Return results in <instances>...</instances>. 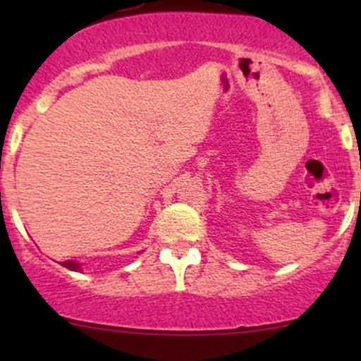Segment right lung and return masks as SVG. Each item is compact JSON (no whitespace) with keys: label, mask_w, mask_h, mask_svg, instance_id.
I'll use <instances>...</instances> for the list:
<instances>
[{"label":"right lung","mask_w":361,"mask_h":361,"mask_svg":"<svg viewBox=\"0 0 361 361\" xmlns=\"http://www.w3.org/2000/svg\"><path fill=\"white\" fill-rule=\"evenodd\" d=\"M62 267L69 268V270H74V271H78V270H80V264H78V263H74V261H66V263H62Z\"/></svg>","instance_id":"obj_1"}]
</instances>
